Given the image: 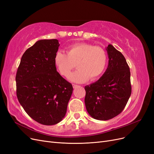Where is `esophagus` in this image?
<instances>
[{
  "mask_svg": "<svg viewBox=\"0 0 154 154\" xmlns=\"http://www.w3.org/2000/svg\"><path fill=\"white\" fill-rule=\"evenodd\" d=\"M78 86V85H76V84H74V83L72 84V87H73V88H76Z\"/></svg>",
  "mask_w": 154,
  "mask_h": 154,
  "instance_id": "1",
  "label": "esophagus"
}]
</instances>
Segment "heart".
<instances>
[{"label": "heart", "instance_id": "heart-1", "mask_svg": "<svg viewBox=\"0 0 154 154\" xmlns=\"http://www.w3.org/2000/svg\"><path fill=\"white\" fill-rule=\"evenodd\" d=\"M66 54L58 51L54 56V64L61 75L67 77L76 67L78 70L69 76L71 82L82 83L93 81L103 72L107 62L105 51L99 46L86 43L73 44L67 48Z\"/></svg>", "mask_w": 154, "mask_h": 154}]
</instances>
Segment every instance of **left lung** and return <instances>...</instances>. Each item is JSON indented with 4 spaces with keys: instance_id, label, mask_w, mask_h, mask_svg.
<instances>
[{
    "instance_id": "obj_1",
    "label": "left lung",
    "mask_w": 154,
    "mask_h": 154,
    "mask_svg": "<svg viewBox=\"0 0 154 154\" xmlns=\"http://www.w3.org/2000/svg\"><path fill=\"white\" fill-rule=\"evenodd\" d=\"M109 66L98 80L85 87L88 113L97 120H109L119 114L131 95L130 71L122 53L109 44Z\"/></svg>"
}]
</instances>
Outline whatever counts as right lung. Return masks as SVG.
Here are the masks:
<instances>
[{
    "instance_id": "1",
    "label": "right lung",
    "mask_w": 154,
    "mask_h": 154,
    "mask_svg": "<svg viewBox=\"0 0 154 154\" xmlns=\"http://www.w3.org/2000/svg\"><path fill=\"white\" fill-rule=\"evenodd\" d=\"M59 45L57 39L37 41L22 55L16 74L18 101L32 119L44 125L61 122L73 90L54 64Z\"/></svg>"
}]
</instances>
